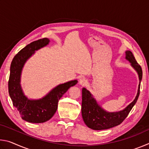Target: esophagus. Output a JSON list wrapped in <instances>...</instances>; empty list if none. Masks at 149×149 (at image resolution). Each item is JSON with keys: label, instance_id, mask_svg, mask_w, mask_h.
Wrapping results in <instances>:
<instances>
[{"label": "esophagus", "instance_id": "34e87169", "mask_svg": "<svg viewBox=\"0 0 149 149\" xmlns=\"http://www.w3.org/2000/svg\"><path fill=\"white\" fill-rule=\"evenodd\" d=\"M79 84L82 86H85L87 84V81L85 79V78H81V79H79Z\"/></svg>", "mask_w": 149, "mask_h": 149}]
</instances>
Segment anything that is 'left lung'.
Here are the masks:
<instances>
[{
	"label": "left lung",
	"mask_w": 149,
	"mask_h": 149,
	"mask_svg": "<svg viewBox=\"0 0 149 149\" xmlns=\"http://www.w3.org/2000/svg\"><path fill=\"white\" fill-rule=\"evenodd\" d=\"M126 59L131 62L132 66L137 72L139 77V85L137 97L131 104L124 110L118 112L108 113L104 111L97 104L94 98L89 91L85 88L82 89V117L85 124L91 129L95 130H102L110 129L111 127L122 123L129 114L133 106L137 102L140 93L141 81L143 77V72L141 65L136 61L133 53L130 50L125 52Z\"/></svg>",
	"instance_id": "1"
}]
</instances>
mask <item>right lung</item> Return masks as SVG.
<instances>
[{
  "mask_svg": "<svg viewBox=\"0 0 149 149\" xmlns=\"http://www.w3.org/2000/svg\"><path fill=\"white\" fill-rule=\"evenodd\" d=\"M49 39L43 38L35 41L19 50L14 57L10 65L8 80V93L12 104L17 108L19 116L25 121L31 123H43L50 120L56 112L58 102L69 88L77 84L74 80L59 85L40 100H31L24 95L20 86V75L26 60L39 49L49 44Z\"/></svg>",
  "mask_w": 149,
  "mask_h": 149,
  "instance_id": "right-lung-1",
  "label": "right lung"
}]
</instances>
